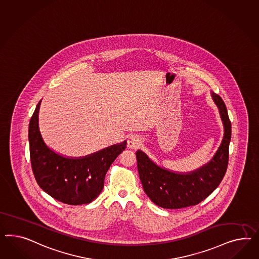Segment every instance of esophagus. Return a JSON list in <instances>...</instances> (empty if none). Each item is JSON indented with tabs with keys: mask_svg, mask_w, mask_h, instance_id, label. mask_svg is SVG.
I'll return each mask as SVG.
<instances>
[{
	"mask_svg": "<svg viewBox=\"0 0 259 259\" xmlns=\"http://www.w3.org/2000/svg\"><path fill=\"white\" fill-rule=\"evenodd\" d=\"M140 144H141V140H140L139 136L132 135V136H130L128 138V140H127V146H128V148L136 150V149L140 147Z\"/></svg>",
	"mask_w": 259,
	"mask_h": 259,
	"instance_id": "esophagus-1",
	"label": "esophagus"
}]
</instances>
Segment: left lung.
Here are the masks:
<instances>
[{
    "instance_id": "left-lung-1",
    "label": "left lung",
    "mask_w": 259,
    "mask_h": 259,
    "mask_svg": "<svg viewBox=\"0 0 259 259\" xmlns=\"http://www.w3.org/2000/svg\"><path fill=\"white\" fill-rule=\"evenodd\" d=\"M224 125V138L212 159L189 172H178L158 166L141 150L136 155L140 181L148 197L156 205L177 209L196 205L217 189L227 169L231 122L222 98L211 91Z\"/></svg>"
}]
</instances>
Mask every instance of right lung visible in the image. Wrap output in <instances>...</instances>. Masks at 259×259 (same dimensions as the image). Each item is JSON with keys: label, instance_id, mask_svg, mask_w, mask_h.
I'll list each match as a JSON object with an SVG mask.
<instances>
[{"label": "right lung", "instance_id": "obj_1", "mask_svg": "<svg viewBox=\"0 0 259 259\" xmlns=\"http://www.w3.org/2000/svg\"><path fill=\"white\" fill-rule=\"evenodd\" d=\"M41 100L29 123L32 169L38 186L61 203L79 205L95 200L104 189L105 177L112 163L123 150L126 140L82 157H68L50 149L38 127Z\"/></svg>", "mask_w": 259, "mask_h": 259}]
</instances>
